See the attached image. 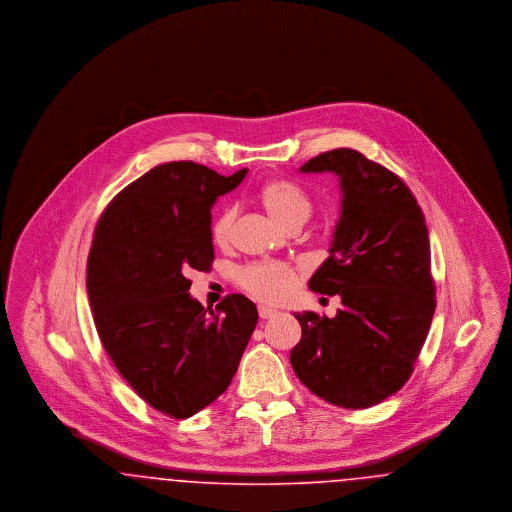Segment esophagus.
<instances>
[{"label":"esophagus","instance_id":"1","mask_svg":"<svg viewBox=\"0 0 512 512\" xmlns=\"http://www.w3.org/2000/svg\"><path fill=\"white\" fill-rule=\"evenodd\" d=\"M278 315V311L276 309H272V307H267V305H259V317L263 318V320H267V318L276 317Z\"/></svg>","mask_w":512,"mask_h":512}]
</instances>
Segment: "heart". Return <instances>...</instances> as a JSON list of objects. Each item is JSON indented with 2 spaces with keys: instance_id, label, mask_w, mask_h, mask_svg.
<instances>
[{
  "instance_id": "b5f03b06",
  "label": "heart",
  "mask_w": 512,
  "mask_h": 512,
  "mask_svg": "<svg viewBox=\"0 0 512 512\" xmlns=\"http://www.w3.org/2000/svg\"><path fill=\"white\" fill-rule=\"evenodd\" d=\"M259 199L268 215L290 228L303 224L313 213V201L309 194L286 178H272L259 190ZM238 219V207L226 205L211 224V238L215 244H226L230 240L234 222ZM238 286L261 301H284L295 288V270L284 263H249L236 270Z\"/></svg>"
}]
</instances>
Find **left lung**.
<instances>
[{
  "label": "left lung",
  "mask_w": 512,
  "mask_h": 512,
  "mask_svg": "<svg viewBox=\"0 0 512 512\" xmlns=\"http://www.w3.org/2000/svg\"><path fill=\"white\" fill-rule=\"evenodd\" d=\"M303 172H336L343 205L330 257L309 288L340 295L338 315L297 313L301 340L290 361L320 399L366 409L401 390L436 311L430 240L409 186L363 153L340 147L309 159Z\"/></svg>",
  "instance_id": "left-lung-1"
}]
</instances>
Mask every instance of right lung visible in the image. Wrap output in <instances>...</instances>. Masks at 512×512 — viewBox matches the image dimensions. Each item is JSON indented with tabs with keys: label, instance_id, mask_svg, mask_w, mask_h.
Instances as JSON below:
<instances>
[{
	"label": "right lung",
	"instance_id": "add662e5",
	"mask_svg": "<svg viewBox=\"0 0 512 512\" xmlns=\"http://www.w3.org/2000/svg\"><path fill=\"white\" fill-rule=\"evenodd\" d=\"M245 172L159 165L115 195L94 230L86 288L99 340L130 388L171 418L199 413L226 391L257 324L242 293L207 314L186 278L213 265L211 205Z\"/></svg>",
	"mask_w": 512,
	"mask_h": 512
}]
</instances>
